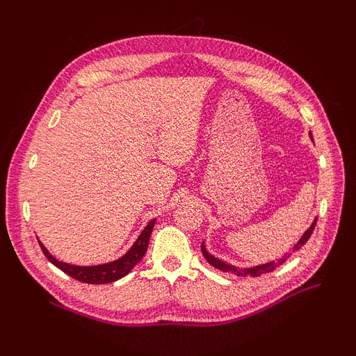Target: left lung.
Masks as SVG:
<instances>
[{"mask_svg":"<svg viewBox=\"0 0 356 356\" xmlns=\"http://www.w3.org/2000/svg\"><path fill=\"white\" fill-rule=\"evenodd\" d=\"M315 225H316V218L314 220V223L311 225V228H309L305 234H303V237H301L300 240H298V243L293 246V251H298V249L303 246L306 241L309 240V237L312 236V232H314V229H315ZM202 254H203V257H205L207 259V261L211 264V266H214L216 269H218V270H223V272H231V274H236V275H238V277H246V275H251V277H259V275H261V274H266V272H272L274 270L277 266H280V264H283L286 260H287V257L289 255H286V257H283V259H280L277 263L275 261H269V263H264V264H260V266H254V268H236V266H232V264H228V263H225V261H222V260H218V259H216L214 255H211L208 251H207V248H205V243H202Z\"/></svg>","mask_w":356,"mask_h":356,"instance_id":"obj_1","label":"left lung"}]
</instances>
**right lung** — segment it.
Wrapping results in <instances>:
<instances>
[{"instance_id":"add662e5","label":"right lung","mask_w":356,"mask_h":356,"mask_svg":"<svg viewBox=\"0 0 356 356\" xmlns=\"http://www.w3.org/2000/svg\"><path fill=\"white\" fill-rule=\"evenodd\" d=\"M154 223H156V218L148 222L145 229L140 232L138 240L134 241V245L128 249V252H125L120 259L110 263L97 264V266H74V264L59 261L47 251V248H45L40 240H38V243H40L44 255L47 257V260L51 264H55V266L61 269L63 272H65L67 275H70L82 283L105 284V283H113L116 282V280L125 277L128 272H130L136 264L142 260V257L145 255L148 249V241H149L151 231L154 228Z\"/></svg>"}]
</instances>
